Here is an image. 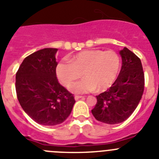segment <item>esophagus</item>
<instances>
[{"mask_svg": "<svg viewBox=\"0 0 159 159\" xmlns=\"http://www.w3.org/2000/svg\"><path fill=\"white\" fill-rule=\"evenodd\" d=\"M81 98H84V96H75V100H79V99H81Z\"/></svg>", "mask_w": 159, "mask_h": 159, "instance_id": "esophagus-1", "label": "esophagus"}]
</instances>
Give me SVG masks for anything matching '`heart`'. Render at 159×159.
Wrapping results in <instances>:
<instances>
[{
  "label": "heart",
  "instance_id": "b5f03b06",
  "mask_svg": "<svg viewBox=\"0 0 159 159\" xmlns=\"http://www.w3.org/2000/svg\"><path fill=\"white\" fill-rule=\"evenodd\" d=\"M121 66L120 57L112 50H86L78 53L69 62L60 61L56 68V75L64 86H70L81 78L82 80L71 85L75 93L103 91L114 84Z\"/></svg>",
  "mask_w": 159,
  "mask_h": 159
}]
</instances>
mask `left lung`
<instances>
[{"label":"left lung","mask_w":159,"mask_h":159,"mask_svg":"<svg viewBox=\"0 0 159 159\" xmlns=\"http://www.w3.org/2000/svg\"><path fill=\"white\" fill-rule=\"evenodd\" d=\"M121 68L116 81L104 93L96 96L92 114L97 121L114 125L127 119L136 110L144 89V75L140 59L125 47L119 52Z\"/></svg>","instance_id":"1"}]
</instances>
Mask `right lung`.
<instances>
[{"instance_id":"add662e5","label":"right lung","mask_w":159,"mask_h":159,"mask_svg":"<svg viewBox=\"0 0 159 159\" xmlns=\"http://www.w3.org/2000/svg\"><path fill=\"white\" fill-rule=\"evenodd\" d=\"M57 48H46L24 59L16 75L18 100L23 111L37 123L56 125L71 113L75 98L56 77Z\"/></svg>"}]
</instances>
